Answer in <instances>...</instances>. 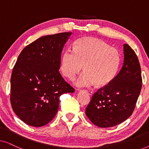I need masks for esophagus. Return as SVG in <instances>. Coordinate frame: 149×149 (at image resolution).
I'll return each instance as SVG.
<instances>
[{
	"instance_id": "obj_1",
	"label": "esophagus",
	"mask_w": 149,
	"mask_h": 149,
	"mask_svg": "<svg viewBox=\"0 0 149 149\" xmlns=\"http://www.w3.org/2000/svg\"><path fill=\"white\" fill-rule=\"evenodd\" d=\"M85 92H87L88 94L89 95H92L93 94V91L91 90H84Z\"/></svg>"
}]
</instances>
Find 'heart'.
Listing matches in <instances>:
<instances>
[{
  "label": "heart",
  "mask_w": 149,
  "mask_h": 149,
  "mask_svg": "<svg viewBox=\"0 0 149 149\" xmlns=\"http://www.w3.org/2000/svg\"><path fill=\"white\" fill-rule=\"evenodd\" d=\"M121 62L115 49L97 38L85 37L77 40L74 48L68 47L65 50L61 70L72 80L84 65L85 71L77 79V86L91 87L97 83L100 86H107L117 77Z\"/></svg>",
  "instance_id": "b5f03b06"
}]
</instances>
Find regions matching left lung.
Instances as JSON below:
<instances>
[{"mask_svg":"<svg viewBox=\"0 0 149 149\" xmlns=\"http://www.w3.org/2000/svg\"><path fill=\"white\" fill-rule=\"evenodd\" d=\"M124 60L119 72L109 85L93 95L85 109L89 119L100 127L122 123L133 113L142 88L141 68L134 51L123 45Z\"/></svg>","mask_w":149,"mask_h":149,"instance_id":"obj_1","label":"left lung"}]
</instances>
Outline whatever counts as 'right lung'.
I'll list each match as a JSON object with an SVG mask.
<instances>
[{"label": "right lung", "mask_w": 149, "mask_h": 149, "mask_svg": "<svg viewBox=\"0 0 149 149\" xmlns=\"http://www.w3.org/2000/svg\"><path fill=\"white\" fill-rule=\"evenodd\" d=\"M72 32L42 36L26 47L11 78V104L16 115L30 126L42 127L56 116L60 95L74 89L59 72L61 54Z\"/></svg>", "instance_id": "right-lung-1"}]
</instances>
